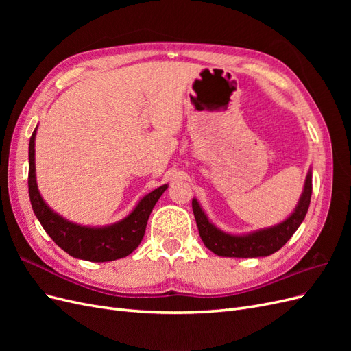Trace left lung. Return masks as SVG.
Listing matches in <instances>:
<instances>
[{"instance_id":"left-lung-1","label":"left lung","mask_w":351,"mask_h":351,"mask_svg":"<svg viewBox=\"0 0 351 351\" xmlns=\"http://www.w3.org/2000/svg\"><path fill=\"white\" fill-rule=\"evenodd\" d=\"M311 196L312 173L309 171L306 177L299 205L295 206L293 214L278 226L254 231L246 236L227 234V232L217 228L212 222H209L196 199L192 200V208L200 239L210 252L226 258H259L269 256V254L280 250L291 239L307 214V209L311 205Z\"/></svg>"}]
</instances>
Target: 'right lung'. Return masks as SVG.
<instances>
[{
	"label": "right lung",
	"mask_w": 351,
	"mask_h": 351,
	"mask_svg": "<svg viewBox=\"0 0 351 351\" xmlns=\"http://www.w3.org/2000/svg\"><path fill=\"white\" fill-rule=\"evenodd\" d=\"M35 136L36 129L29 142V196L35 215L48 236L70 256L83 261L108 262L130 254L141 244L151 212L168 186L164 184L146 195L130 215L112 226L95 228L73 224L51 210L39 193L35 176Z\"/></svg>",
	"instance_id": "right-lung-1"
}]
</instances>
